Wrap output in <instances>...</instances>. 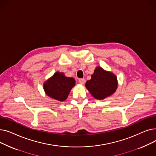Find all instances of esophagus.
Wrapping results in <instances>:
<instances>
[{"instance_id":"1","label":"esophagus","mask_w":156,"mask_h":156,"mask_svg":"<svg viewBox=\"0 0 156 156\" xmlns=\"http://www.w3.org/2000/svg\"><path fill=\"white\" fill-rule=\"evenodd\" d=\"M78 81H79V83H80V84L83 85V84H85L86 80H85V78H80V79L78 80Z\"/></svg>"}]
</instances>
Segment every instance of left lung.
Returning a JSON list of instances; mask_svg holds the SVG:
<instances>
[{"mask_svg":"<svg viewBox=\"0 0 156 156\" xmlns=\"http://www.w3.org/2000/svg\"><path fill=\"white\" fill-rule=\"evenodd\" d=\"M85 87L95 99L102 100L116 90L117 77L112 73L98 66L94 70L91 79L86 82Z\"/></svg>","mask_w":156,"mask_h":156,"instance_id":"obj_1","label":"left lung"}]
</instances>
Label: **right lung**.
Here are the masks:
<instances>
[{
	"label": "right lung",
	"mask_w": 156,
	"mask_h": 156,
	"mask_svg": "<svg viewBox=\"0 0 156 156\" xmlns=\"http://www.w3.org/2000/svg\"><path fill=\"white\" fill-rule=\"evenodd\" d=\"M75 85V80L73 78L66 77L63 73L56 72L44 83V89L48 97L62 102L67 99Z\"/></svg>",
	"instance_id": "right-lung-1"
}]
</instances>
